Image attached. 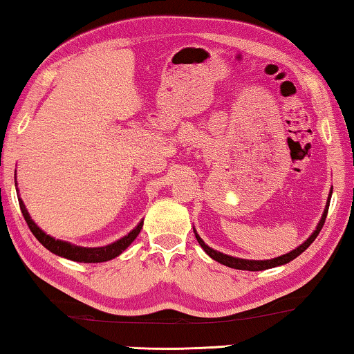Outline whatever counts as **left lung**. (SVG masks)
Returning <instances> with one entry per match:
<instances>
[{
    "label": "left lung",
    "instance_id": "obj_1",
    "mask_svg": "<svg viewBox=\"0 0 354 354\" xmlns=\"http://www.w3.org/2000/svg\"><path fill=\"white\" fill-rule=\"evenodd\" d=\"M333 195V190L329 192V196H328V201H326V206H325V211L322 214V218L319 221V225H317L315 231L310 234L306 241H304L299 247H297L295 250L289 251V253H286L283 256H278V257H273V259H266V261H250V259H242V257H234V256H230V254H223L220 253V251L214 250L211 247H207V245L203 242V239L200 237L198 232L195 231L194 227V232H195V237L198 243L201 245V248L206 251V253L212 257L214 261H217L220 263H223L226 267H231V268H237V270H248V272H261V270H267V268H273V267H279V266H284V263L290 262L298 257L299 254L303 253L304 250H306L310 243L315 241V237L319 236L320 230L323 227V223H325L326 220V214H328V207H329V198H331Z\"/></svg>",
    "mask_w": 354,
    "mask_h": 354
}]
</instances>
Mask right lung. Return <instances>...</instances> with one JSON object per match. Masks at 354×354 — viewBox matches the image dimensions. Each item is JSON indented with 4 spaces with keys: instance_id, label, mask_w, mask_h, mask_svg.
Here are the masks:
<instances>
[{
    "instance_id": "1",
    "label": "right lung",
    "mask_w": 354,
    "mask_h": 354,
    "mask_svg": "<svg viewBox=\"0 0 354 354\" xmlns=\"http://www.w3.org/2000/svg\"><path fill=\"white\" fill-rule=\"evenodd\" d=\"M15 187H17V173H15ZM17 190H19V187H17ZM19 203H20V209H21L23 217H25L29 230H31V232L35 236V239H37V241L41 245H44L46 250H50L51 253H55V254L61 256V257H65V259L76 261V262L92 263V262H106V261L113 259V257L122 254L123 251L127 250L129 245L136 241V237L139 236V232H140L142 226H143V221H140V223L137 225L128 236L118 239L117 242H113L111 245H106V247H98V248L77 247V245H73V243L65 242V241H59V239L51 237L50 234H46L45 231H41L40 227L34 223V220L31 218V215H29L25 203H23L21 198H19Z\"/></svg>"
}]
</instances>
